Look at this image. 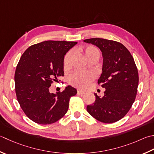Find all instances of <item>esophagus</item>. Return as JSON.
<instances>
[{
    "label": "esophagus",
    "mask_w": 154,
    "mask_h": 154,
    "mask_svg": "<svg viewBox=\"0 0 154 154\" xmlns=\"http://www.w3.org/2000/svg\"><path fill=\"white\" fill-rule=\"evenodd\" d=\"M77 93H78V94H80V95H83V94H84V93H85V91H81V90H80V89H78L77 90Z\"/></svg>",
    "instance_id": "34e87169"
}]
</instances>
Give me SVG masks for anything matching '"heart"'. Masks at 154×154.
<instances>
[{
  "instance_id": "b5f03b06",
  "label": "heart",
  "mask_w": 154,
  "mask_h": 154,
  "mask_svg": "<svg viewBox=\"0 0 154 154\" xmlns=\"http://www.w3.org/2000/svg\"><path fill=\"white\" fill-rule=\"evenodd\" d=\"M86 58L89 61L91 60H97L100 57V52L97 47L94 46H87L85 48L81 49ZM73 53L72 51H69L64 57L63 66L65 69H68L71 67L72 59H73ZM95 78L94 72L89 71H77L72 73L69 77V82L71 85L80 89H85L89 84Z\"/></svg>"
}]
</instances>
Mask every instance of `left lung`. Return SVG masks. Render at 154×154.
I'll return each mask as SVG.
<instances>
[{"mask_svg": "<svg viewBox=\"0 0 154 154\" xmlns=\"http://www.w3.org/2000/svg\"><path fill=\"white\" fill-rule=\"evenodd\" d=\"M83 41L101 51L103 65L98 83L105 89L102 97L94 93L95 101L87 105V110L99 122H116L127 114L136 97L139 77L134 59L119 42L101 38Z\"/></svg>", "mask_w": 154, "mask_h": 154, "instance_id": "obj_1", "label": "left lung"}]
</instances>
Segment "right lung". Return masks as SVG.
I'll list each match as a JSON object with an SVG mask.
<instances>
[{
  "label": "right lung",
  "instance_id": "1",
  "mask_svg": "<svg viewBox=\"0 0 154 154\" xmlns=\"http://www.w3.org/2000/svg\"><path fill=\"white\" fill-rule=\"evenodd\" d=\"M77 43L47 41L29 47L21 56L14 74L17 100L26 116L38 124H51L65 115L69 99L77 89L71 85L64 91L50 93L53 81L64 76L63 61Z\"/></svg>",
  "mask_w": 154,
  "mask_h": 154
}]
</instances>
